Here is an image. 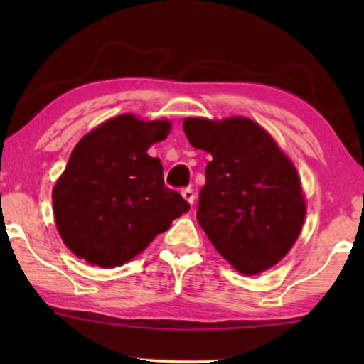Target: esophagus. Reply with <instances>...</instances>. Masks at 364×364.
<instances>
[{
    "label": "esophagus",
    "instance_id": "1",
    "mask_svg": "<svg viewBox=\"0 0 364 364\" xmlns=\"http://www.w3.org/2000/svg\"><path fill=\"white\" fill-rule=\"evenodd\" d=\"M181 195H183V198H185L186 202L190 203V205H193V203H195V193H193V190H191V188H183Z\"/></svg>",
    "mask_w": 364,
    "mask_h": 364
}]
</instances>
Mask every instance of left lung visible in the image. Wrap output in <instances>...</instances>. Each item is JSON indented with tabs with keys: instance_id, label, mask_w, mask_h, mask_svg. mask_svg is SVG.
<instances>
[{
	"instance_id": "1",
	"label": "left lung",
	"mask_w": 364,
	"mask_h": 364,
	"mask_svg": "<svg viewBox=\"0 0 364 364\" xmlns=\"http://www.w3.org/2000/svg\"><path fill=\"white\" fill-rule=\"evenodd\" d=\"M186 139L212 154L196 219L237 272L260 274L291 250L303 228L304 198L291 161L248 118H188Z\"/></svg>"
}]
</instances>
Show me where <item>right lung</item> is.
<instances>
[{
    "mask_svg": "<svg viewBox=\"0 0 364 364\" xmlns=\"http://www.w3.org/2000/svg\"><path fill=\"white\" fill-rule=\"evenodd\" d=\"M169 121L116 116L78 141L53 190L63 243L92 265L118 267L136 257L190 203L164 185L161 159L147 150Z\"/></svg>",
    "mask_w": 364,
    "mask_h": 364,
    "instance_id": "add662e5",
    "label": "right lung"
}]
</instances>
